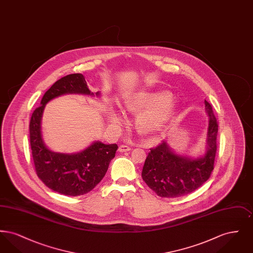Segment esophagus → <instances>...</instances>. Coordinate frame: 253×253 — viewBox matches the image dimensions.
<instances>
[{
  "label": "esophagus",
  "instance_id": "1",
  "mask_svg": "<svg viewBox=\"0 0 253 253\" xmlns=\"http://www.w3.org/2000/svg\"><path fill=\"white\" fill-rule=\"evenodd\" d=\"M119 151H120L121 153H125V152L131 151V148H130L129 146H127V145H121L120 148H119Z\"/></svg>",
  "mask_w": 253,
  "mask_h": 253
}]
</instances>
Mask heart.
I'll use <instances>...</instances> for the list:
<instances>
[{"instance_id":"b5f03b06","label":"heart","mask_w":253,"mask_h":253,"mask_svg":"<svg viewBox=\"0 0 253 253\" xmlns=\"http://www.w3.org/2000/svg\"><path fill=\"white\" fill-rule=\"evenodd\" d=\"M172 95L167 90L140 91L128 96L124 108L130 113H138L135 118V129L140 134L152 136L160 132L173 116L176 105ZM110 120L121 125L122 119L116 112L110 113Z\"/></svg>"}]
</instances>
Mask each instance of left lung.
Returning <instances> with one entry per match:
<instances>
[{
  "label": "left lung",
  "mask_w": 253,
  "mask_h": 253,
  "mask_svg": "<svg viewBox=\"0 0 253 253\" xmlns=\"http://www.w3.org/2000/svg\"><path fill=\"white\" fill-rule=\"evenodd\" d=\"M210 118L207 133V153L196 159L175 155L163 141L152 148L145 160L142 178L160 197L175 198L193 193L202 186L213 170L217 150L218 123L211 105L205 100Z\"/></svg>",
  "instance_id": "left-lung-1"
}]
</instances>
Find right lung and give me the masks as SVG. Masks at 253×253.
<instances>
[{"label":"right lung","instance_id":"1","mask_svg":"<svg viewBox=\"0 0 253 253\" xmlns=\"http://www.w3.org/2000/svg\"><path fill=\"white\" fill-rule=\"evenodd\" d=\"M65 94L93 95L83 74L67 75L57 81L42 96L41 105L32 113L29 141L38 177L56 193L79 196L91 192L104 177L119 147L97 141L74 155L54 153L47 149L41 132L42 111L51 99Z\"/></svg>","mask_w":253,"mask_h":253}]
</instances>
